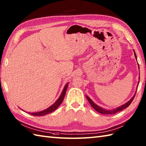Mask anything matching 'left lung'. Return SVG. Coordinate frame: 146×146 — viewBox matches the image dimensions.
I'll use <instances>...</instances> for the list:
<instances>
[{
    "mask_svg": "<svg viewBox=\"0 0 146 146\" xmlns=\"http://www.w3.org/2000/svg\"><path fill=\"white\" fill-rule=\"evenodd\" d=\"M134 56H135V59L137 60L136 54H135L134 50ZM138 65H139V64H138ZM139 79H140V77H139ZM139 82H138L137 86H138V85H139ZM136 91H137V90H136ZM135 93H136V92L135 93V94H134V95L133 96V97L131 99L128 101V102H127L126 103L124 104L123 105H122V106H119V107H118V108H116V109H114V110H107L103 109V108H101V107L99 106H98L97 104H96L95 103H94L93 102V101L92 100H91L88 96H86V98H87V100H88V101H89V103H90V104L91 105V106H92V107L94 108V109L96 111H98V113H101V114H116V113H117V112H119V111H121L123 110H124V109H126V108H127L129 106V105L131 104V103H132V101H133V100H134V96H135Z\"/></svg>",
    "mask_w": 146,
    "mask_h": 146,
    "instance_id": "left-lung-1",
    "label": "left lung"
}]
</instances>
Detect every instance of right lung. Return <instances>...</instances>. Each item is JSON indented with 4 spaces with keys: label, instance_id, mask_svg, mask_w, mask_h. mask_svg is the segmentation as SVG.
<instances>
[{
    "label": "right lung",
    "instance_id": "right-lung-1",
    "mask_svg": "<svg viewBox=\"0 0 146 146\" xmlns=\"http://www.w3.org/2000/svg\"><path fill=\"white\" fill-rule=\"evenodd\" d=\"M68 86V83L63 88V90L62 91V94H61L60 96L59 97L58 99L56 102L53 104L52 106H50L49 108H47V109L45 110H43L42 111H40V112H37V113H29L30 114L32 115V116H44V115H46L48 113H52L53 111H55L57 108H58V106L62 104V103L63 102L64 98H65V94H66V91L67 90V88Z\"/></svg>",
    "mask_w": 146,
    "mask_h": 146
}]
</instances>
